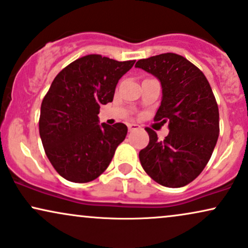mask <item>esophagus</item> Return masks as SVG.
<instances>
[{"mask_svg":"<svg viewBox=\"0 0 248 248\" xmlns=\"http://www.w3.org/2000/svg\"><path fill=\"white\" fill-rule=\"evenodd\" d=\"M127 127H129V131H130V132H132V131L139 130V129H140V125H138V124H134V123H130L129 125H127Z\"/></svg>","mask_w":248,"mask_h":248,"instance_id":"esophagus-1","label":"esophagus"}]
</instances>
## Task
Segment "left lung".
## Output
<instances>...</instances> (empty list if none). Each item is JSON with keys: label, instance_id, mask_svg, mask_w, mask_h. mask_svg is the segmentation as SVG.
Segmentation results:
<instances>
[{"label": "left lung", "instance_id": "1", "mask_svg": "<svg viewBox=\"0 0 248 248\" xmlns=\"http://www.w3.org/2000/svg\"><path fill=\"white\" fill-rule=\"evenodd\" d=\"M136 68L160 80L162 101L154 121L170 130L158 140L146 129L149 143L139 153L140 163L160 185L182 187L200 175L217 142L219 114L212 87L200 69L173 53L139 60Z\"/></svg>", "mask_w": 248, "mask_h": 248}]
</instances>
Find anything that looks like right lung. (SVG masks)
<instances>
[{
	"instance_id": "1",
	"label": "right lung",
	"mask_w": 248,
	"mask_h": 248,
	"mask_svg": "<svg viewBox=\"0 0 248 248\" xmlns=\"http://www.w3.org/2000/svg\"><path fill=\"white\" fill-rule=\"evenodd\" d=\"M136 61L87 55L65 66L41 103L39 132L46 155L63 178L88 183L105 171L127 126L99 123L100 106L114 99L119 79Z\"/></svg>"
}]
</instances>
